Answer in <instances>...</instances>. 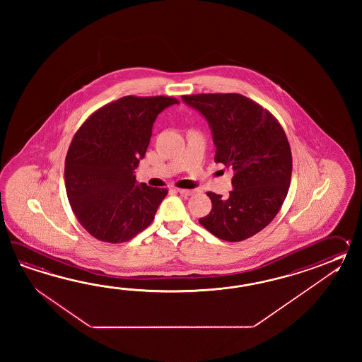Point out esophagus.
Masks as SVG:
<instances>
[{"label":"esophagus","instance_id":"esophagus-1","mask_svg":"<svg viewBox=\"0 0 362 362\" xmlns=\"http://www.w3.org/2000/svg\"><path fill=\"white\" fill-rule=\"evenodd\" d=\"M177 192L184 195V197H190L194 194V190H187V189H177Z\"/></svg>","mask_w":362,"mask_h":362}]
</instances>
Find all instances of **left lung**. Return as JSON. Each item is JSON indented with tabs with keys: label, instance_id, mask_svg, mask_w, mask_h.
<instances>
[{
	"label": "left lung",
	"instance_id": "left-lung-1",
	"mask_svg": "<svg viewBox=\"0 0 362 362\" xmlns=\"http://www.w3.org/2000/svg\"><path fill=\"white\" fill-rule=\"evenodd\" d=\"M182 100L207 119L215 162L234 170L228 198L207 192L212 209L200 225L226 242L251 238L273 221L290 187L293 156L285 131L267 108L238 93H200Z\"/></svg>",
	"mask_w": 362,
	"mask_h": 362
}]
</instances>
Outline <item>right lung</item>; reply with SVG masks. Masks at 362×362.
I'll return each mask as SVG.
<instances>
[{
  "label": "right lung",
  "mask_w": 362,
  "mask_h": 362,
  "mask_svg": "<svg viewBox=\"0 0 362 362\" xmlns=\"http://www.w3.org/2000/svg\"><path fill=\"white\" fill-rule=\"evenodd\" d=\"M173 97L127 95L98 108L77 129L66 156L64 182L77 221L94 238L123 243L145 230L168 194L136 184L156 116Z\"/></svg>",
  "instance_id": "right-lung-1"
}]
</instances>
